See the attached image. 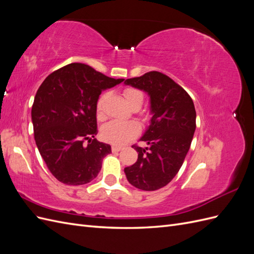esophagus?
<instances>
[{
    "label": "esophagus",
    "instance_id": "esophagus-1",
    "mask_svg": "<svg viewBox=\"0 0 254 254\" xmlns=\"http://www.w3.org/2000/svg\"><path fill=\"white\" fill-rule=\"evenodd\" d=\"M111 149H112L113 152H119V151H121L123 149V147H122V146H118V145H112Z\"/></svg>",
    "mask_w": 254,
    "mask_h": 254
}]
</instances>
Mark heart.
Here are the masks:
<instances>
[{
    "label": "heart",
    "instance_id": "obj_1",
    "mask_svg": "<svg viewBox=\"0 0 254 254\" xmlns=\"http://www.w3.org/2000/svg\"><path fill=\"white\" fill-rule=\"evenodd\" d=\"M105 96V94L101 95L96 102V113L97 118L99 119L103 117V104ZM124 96L130 108L139 107L140 109L144 101V95L141 91L134 88H127L124 90ZM137 132H139V126L132 121H111L104 125L102 129V135L104 140L113 144L125 143L129 139H131L132 136H134Z\"/></svg>",
    "mask_w": 254,
    "mask_h": 254
}]
</instances>
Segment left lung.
<instances>
[{"label": "left lung", "mask_w": 254, "mask_h": 254, "mask_svg": "<svg viewBox=\"0 0 254 254\" xmlns=\"http://www.w3.org/2000/svg\"><path fill=\"white\" fill-rule=\"evenodd\" d=\"M124 83L147 93L151 114L149 126L140 137L147 146H132L139 152L137 161L124 172L136 189L156 190L175 178L188 155L196 129L195 106L186 90L160 72H148Z\"/></svg>", "instance_id": "obj_1"}]
</instances>
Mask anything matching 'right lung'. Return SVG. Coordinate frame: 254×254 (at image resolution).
Listing matches in <instances>:
<instances>
[{
    "label": "right lung",
    "mask_w": 254,
    "mask_h": 254,
    "mask_svg": "<svg viewBox=\"0 0 254 254\" xmlns=\"http://www.w3.org/2000/svg\"><path fill=\"white\" fill-rule=\"evenodd\" d=\"M124 81L83 64L50 74L37 91L32 108L36 145L52 175L67 186L95 179L111 146L95 139L96 102L102 91Z\"/></svg>",
    "instance_id": "add662e5"
}]
</instances>
